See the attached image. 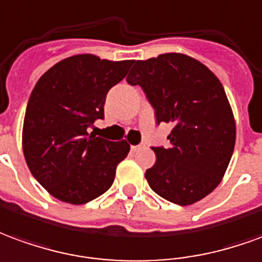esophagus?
<instances>
[{"instance_id":"1","label":"esophagus","mask_w":262,"mask_h":262,"mask_svg":"<svg viewBox=\"0 0 262 262\" xmlns=\"http://www.w3.org/2000/svg\"><path fill=\"white\" fill-rule=\"evenodd\" d=\"M144 146H145V145H142V144H140V145H133V146H131V151H134V152L140 151V149H142Z\"/></svg>"}]
</instances>
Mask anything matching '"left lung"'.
Returning a JSON list of instances; mask_svg holds the SVG:
<instances>
[{"label": "left lung", "mask_w": 262, "mask_h": 262, "mask_svg": "<svg viewBox=\"0 0 262 262\" xmlns=\"http://www.w3.org/2000/svg\"><path fill=\"white\" fill-rule=\"evenodd\" d=\"M133 63L128 83L142 87L158 124H173L169 148H152L157 161L146 169V181L161 198L193 205L222 182L234 151L235 121L223 84L183 53Z\"/></svg>", "instance_id": "left-lung-1"}]
</instances>
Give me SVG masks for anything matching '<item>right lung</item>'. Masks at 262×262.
<instances>
[{
	"mask_svg": "<svg viewBox=\"0 0 262 262\" xmlns=\"http://www.w3.org/2000/svg\"><path fill=\"white\" fill-rule=\"evenodd\" d=\"M133 60L84 53L66 57L40 76L28 101L22 149L31 173L56 199L84 205L107 192L129 144L89 134L104 118L105 96Z\"/></svg>",
	"mask_w": 262,
	"mask_h": 262,
	"instance_id": "obj_1",
	"label": "right lung"
}]
</instances>
